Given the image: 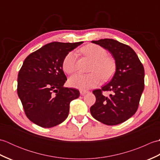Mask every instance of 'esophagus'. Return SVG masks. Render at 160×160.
Masks as SVG:
<instances>
[{
  "instance_id": "34e87169",
  "label": "esophagus",
  "mask_w": 160,
  "mask_h": 160,
  "mask_svg": "<svg viewBox=\"0 0 160 160\" xmlns=\"http://www.w3.org/2000/svg\"><path fill=\"white\" fill-rule=\"evenodd\" d=\"M80 94L82 95V96H84V95H85L86 93H88V91H82V90H80Z\"/></svg>"
}]
</instances>
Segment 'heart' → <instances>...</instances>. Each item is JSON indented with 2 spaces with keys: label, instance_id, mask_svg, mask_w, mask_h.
<instances>
[{
  "label": "heart",
  "instance_id": "heart-1",
  "mask_svg": "<svg viewBox=\"0 0 160 160\" xmlns=\"http://www.w3.org/2000/svg\"><path fill=\"white\" fill-rule=\"evenodd\" d=\"M82 52L93 61L90 68L91 73H76L71 76L69 84L80 90H88L99 85L101 77L108 80L113 76L115 70L113 59L107 56V52L103 47L95 44H89L81 49ZM76 54L73 52L68 53L63 59L62 67L64 72L72 73L76 69Z\"/></svg>",
  "mask_w": 160,
  "mask_h": 160
}]
</instances>
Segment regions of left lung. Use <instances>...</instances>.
<instances>
[{"label":"left lung","mask_w":160,"mask_h":160,"mask_svg":"<svg viewBox=\"0 0 160 160\" xmlns=\"http://www.w3.org/2000/svg\"><path fill=\"white\" fill-rule=\"evenodd\" d=\"M108 50L115 62V72L102 89L93 91L96 101L90 108L92 116L107 125H117L127 120L137 111L144 89V69L131 47L109 38L93 40ZM102 91H111L108 97Z\"/></svg>","instance_id":"8db88e82"}]
</instances>
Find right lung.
<instances>
[{"instance_id":"obj_1","label":"right lung","mask_w":160,"mask_h":160,"mask_svg":"<svg viewBox=\"0 0 160 160\" xmlns=\"http://www.w3.org/2000/svg\"><path fill=\"white\" fill-rule=\"evenodd\" d=\"M53 42L26 58L19 71L17 92L27 117L43 128H51L66 120L70 102L79 91L63 85L67 77L62 61L68 53L82 44Z\"/></svg>"}]
</instances>
